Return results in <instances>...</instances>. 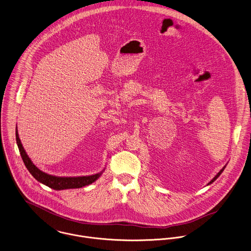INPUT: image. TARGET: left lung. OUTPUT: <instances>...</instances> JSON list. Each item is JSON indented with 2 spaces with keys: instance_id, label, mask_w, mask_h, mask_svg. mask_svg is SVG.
<instances>
[{
  "instance_id": "1",
  "label": "left lung",
  "mask_w": 251,
  "mask_h": 251,
  "mask_svg": "<svg viewBox=\"0 0 251 251\" xmlns=\"http://www.w3.org/2000/svg\"><path fill=\"white\" fill-rule=\"evenodd\" d=\"M224 169H225V167H224V168H223V169H222V170H221V171H220V172H219V173H218V174H217V175H216V176H214V177H213V178H212V179H211V180H210V182H209V183H208V184H210V183H212V182H213V181H214V180H215V179H216V178H217V177H218V176H220V175H221V173H222V172H223V170H224Z\"/></svg>"
}]
</instances>
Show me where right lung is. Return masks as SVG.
Instances as JSON below:
<instances>
[{"label":"right lung","instance_id":"obj_1","mask_svg":"<svg viewBox=\"0 0 251 251\" xmlns=\"http://www.w3.org/2000/svg\"><path fill=\"white\" fill-rule=\"evenodd\" d=\"M16 135V143L19 149L20 155L22 157V160L30 172V174L40 182L46 184L47 186L50 187L54 190H63V189H73V188H80L83 186H86L88 184H91L95 180H97L100 176V174H96L93 176H77V177H59V176H53L50 175H48L41 170H39L33 162L30 160L28 157L27 153L24 151L22 144L20 142V139L18 137L17 133V128L15 131Z\"/></svg>","mask_w":251,"mask_h":251}]
</instances>
